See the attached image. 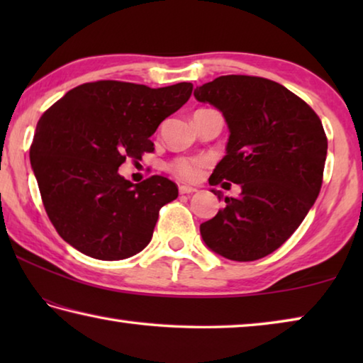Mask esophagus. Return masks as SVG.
<instances>
[{
	"label": "esophagus",
	"instance_id": "1",
	"mask_svg": "<svg viewBox=\"0 0 363 363\" xmlns=\"http://www.w3.org/2000/svg\"><path fill=\"white\" fill-rule=\"evenodd\" d=\"M179 192L181 194H194V192H196V189L195 187H190V186H181L179 187Z\"/></svg>",
	"mask_w": 363,
	"mask_h": 363
}]
</instances>
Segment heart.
I'll return each instance as SVG.
<instances>
[{
    "mask_svg": "<svg viewBox=\"0 0 363 363\" xmlns=\"http://www.w3.org/2000/svg\"><path fill=\"white\" fill-rule=\"evenodd\" d=\"M205 162L200 158H177L169 164V169L174 176L184 181H195L200 176V171L203 168Z\"/></svg>",
    "mask_w": 363,
    "mask_h": 363,
    "instance_id": "b5f03b06",
    "label": "heart"
}]
</instances>
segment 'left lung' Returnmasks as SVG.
Instances as JSON below:
<instances>
[{
	"label": "left lung",
	"mask_w": 363,
	"mask_h": 363,
	"mask_svg": "<svg viewBox=\"0 0 363 363\" xmlns=\"http://www.w3.org/2000/svg\"><path fill=\"white\" fill-rule=\"evenodd\" d=\"M194 96L216 107L230 133L210 184L242 187L200 225L201 238L227 259H261L291 237L315 203L328 149L322 121L285 86L259 77H219ZM211 192L223 200L220 190Z\"/></svg>",
	"instance_id": "obj_1"
}]
</instances>
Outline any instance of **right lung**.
<instances>
[{"mask_svg": "<svg viewBox=\"0 0 363 363\" xmlns=\"http://www.w3.org/2000/svg\"><path fill=\"white\" fill-rule=\"evenodd\" d=\"M192 88L102 79L70 89L43 113L30 163L49 219L73 248L118 261L149 245L160 208L177 199V186L158 174L133 184L118 168L153 150L150 136Z\"/></svg>", "mask_w": 363, "mask_h": 363, "instance_id": "1", "label": "right lung"}]
</instances>
